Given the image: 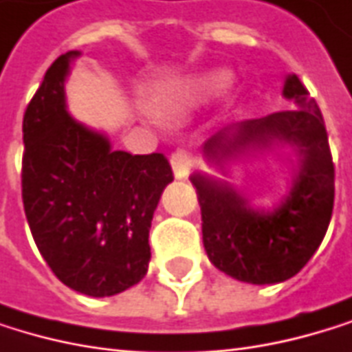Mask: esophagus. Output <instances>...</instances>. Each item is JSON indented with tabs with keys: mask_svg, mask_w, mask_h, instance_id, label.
Segmentation results:
<instances>
[{
	"mask_svg": "<svg viewBox=\"0 0 352 352\" xmlns=\"http://www.w3.org/2000/svg\"><path fill=\"white\" fill-rule=\"evenodd\" d=\"M170 164L175 170V177H186L192 168V156L186 148H177L170 154Z\"/></svg>",
	"mask_w": 352,
	"mask_h": 352,
	"instance_id": "34e87169",
	"label": "esophagus"
}]
</instances>
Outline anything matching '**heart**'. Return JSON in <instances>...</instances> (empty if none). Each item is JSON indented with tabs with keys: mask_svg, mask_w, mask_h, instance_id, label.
I'll return each mask as SVG.
<instances>
[{
	"mask_svg": "<svg viewBox=\"0 0 352 352\" xmlns=\"http://www.w3.org/2000/svg\"><path fill=\"white\" fill-rule=\"evenodd\" d=\"M230 83L232 79L228 72H208L204 77L196 79L192 87H194V94L200 98H217L228 91Z\"/></svg>",
	"mask_w": 352,
	"mask_h": 352,
	"instance_id": "1",
	"label": "heart"
}]
</instances>
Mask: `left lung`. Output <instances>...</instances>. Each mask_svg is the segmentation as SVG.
I'll list each match as a JSON object with an SVG mask.
<instances>
[{
  "label": "left lung",
  "mask_w": 352,
  "mask_h": 352,
  "mask_svg": "<svg viewBox=\"0 0 352 352\" xmlns=\"http://www.w3.org/2000/svg\"><path fill=\"white\" fill-rule=\"evenodd\" d=\"M284 96L300 104L265 118L246 120L208 140L210 154H232L246 146L290 142L302 154V168L290 196L271 212L252 210L232 188L194 175L192 184L202 212V240L210 263L248 284L290 280L319 248L334 210V160L323 114L296 74Z\"/></svg>",
  "instance_id": "left-lung-1"
}]
</instances>
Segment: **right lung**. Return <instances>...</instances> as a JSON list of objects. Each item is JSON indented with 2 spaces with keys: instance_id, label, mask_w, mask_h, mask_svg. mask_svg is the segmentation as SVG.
I'll return each instance as SVG.
<instances>
[{
  "instance_id": "right-lung-1",
  "label": "right lung",
  "mask_w": 352,
  "mask_h": 352,
  "mask_svg": "<svg viewBox=\"0 0 352 352\" xmlns=\"http://www.w3.org/2000/svg\"><path fill=\"white\" fill-rule=\"evenodd\" d=\"M68 52L54 60L22 118V204L56 278L87 296L144 280L150 225L173 168L164 154L110 150L64 110Z\"/></svg>"
}]
</instances>
